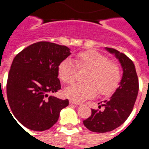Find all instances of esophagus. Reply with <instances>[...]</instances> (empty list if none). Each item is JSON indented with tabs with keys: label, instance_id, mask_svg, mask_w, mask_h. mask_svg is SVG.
I'll list each match as a JSON object with an SVG mask.
<instances>
[{
	"label": "esophagus",
	"instance_id": "esophagus-1",
	"mask_svg": "<svg viewBox=\"0 0 149 149\" xmlns=\"http://www.w3.org/2000/svg\"><path fill=\"white\" fill-rule=\"evenodd\" d=\"M69 103L71 104H75V105H80L81 104L80 102H77V101H74V100H70Z\"/></svg>",
	"mask_w": 149,
	"mask_h": 149
}]
</instances>
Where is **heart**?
I'll return each instance as SVG.
<instances>
[{
  "instance_id": "1",
  "label": "heart",
  "mask_w": 149,
  "mask_h": 149,
  "mask_svg": "<svg viewBox=\"0 0 149 149\" xmlns=\"http://www.w3.org/2000/svg\"><path fill=\"white\" fill-rule=\"evenodd\" d=\"M76 63L70 58L63 60L57 67L60 79L65 84L74 81L77 65L81 69H87L84 84H73L66 88L65 95L71 100L81 102L93 98L97 93L107 95L112 93L120 80V70L116 63L109 61L106 56L93 50L80 52ZM77 65H76L75 64Z\"/></svg>"
}]
</instances>
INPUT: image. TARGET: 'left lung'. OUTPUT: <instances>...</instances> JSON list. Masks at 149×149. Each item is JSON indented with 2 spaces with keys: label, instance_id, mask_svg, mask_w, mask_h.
<instances>
[{
  "label": "left lung",
  "instance_id": "obj_1",
  "mask_svg": "<svg viewBox=\"0 0 149 149\" xmlns=\"http://www.w3.org/2000/svg\"><path fill=\"white\" fill-rule=\"evenodd\" d=\"M105 50L118 60L123 74L119 87L112 97L100 102L99 107H104V110L92 109V115L83 121L84 126L93 132H107L120 126L131 114L139 91L137 74L133 62L116 49L105 48Z\"/></svg>",
  "mask_w": 149,
  "mask_h": 149
}]
</instances>
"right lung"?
Wrapping results in <instances>:
<instances>
[{
    "label": "right lung",
    "instance_id": "add662e5",
    "mask_svg": "<svg viewBox=\"0 0 149 149\" xmlns=\"http://www.w3.org/2000/svg\"><path fill=\"white\" fill-rule=\"evenodd\" d=\"M70 54L66 46L40 41L28 46L13 59L7 81V98L15 118L25 128L49 129L68 105L67 99L48 96L61 89L57 67Z\"/></svg>",
    "mask_w": 149,
    "mask_h": 149
}]
</instances>
